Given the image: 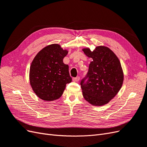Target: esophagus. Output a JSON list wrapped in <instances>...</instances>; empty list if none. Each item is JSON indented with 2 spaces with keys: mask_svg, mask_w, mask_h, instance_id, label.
Listing matches in <instances>:
<instances>
[{
  "mask_svg": "<svg viewBox=\"0 0 147 147\" xmlns=\"http://www.w3.org/2000/svg\"><path fill=\"white\" fill-rule=\"evenodd\" d=\"M72 80L74 82H78L80 80V77H75L72 78Z\"/></svg>",
  "mask_w": 147,
  "mask_h": 147,
  "instance_id": "1",
  "label": "esophagus"
}]
</instances>
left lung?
<instances>
[{"instance_id": "1", "label": "left lung", "mask_w": 147, "mask_h": 147, "mask_svg": "<svg viewBox=\"0 0 147 147\" xmlns=\"http://www.w3.org/2000/svg\"><path fill=\"white\" fill-rule=\"evenodd\" d=\"M82 50L92 59L86 76L80 83L84 98L95 106L107 104L122 86L124 75L121 63L108 47H97L93 51L90 48Z\"/></svg>"}]
</instances>
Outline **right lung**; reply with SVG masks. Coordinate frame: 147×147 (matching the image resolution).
Returning a JSON list of instances; mask_svg holds the SVG:
<instances>
[{
    "label": "right lung",
    "mask_w": 147,
    "mask_h": 147,
    "mask_svg": "<svg viewBox=\"0 0 147 147\" xmlns=\"http://www.w3.org/2000/svg\"><path fill=\"white\" fill-rule=\"evenodd\" d=\"M68 51L58 44L43 48L35 56L30 67V84L40 99L55 100L63 94L66 84L72 82L69 65L63 63Z\"/></svg>",
    "instance_id": "1"
}]
</instances>
